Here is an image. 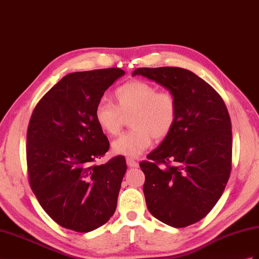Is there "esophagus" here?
Listing matches in <instances>:
<instances>
[{
  "label": "esophagus",
  "mask_w": 259,
  "mask_h": 259,
  "mask_svg": "<svg viewBox=\"0 0 259 259\" xmlns=\"http://www.w3.org/2000/svg\"><path fill=\"white\" fill-rule=\"evenodd\" d=\"M127 164L130 167H138V165H139V163H138L137 161H135L134 159H130V158H127Z\"/></svg>",
  "instance_id": "esophagus-1"
}]
</instances>
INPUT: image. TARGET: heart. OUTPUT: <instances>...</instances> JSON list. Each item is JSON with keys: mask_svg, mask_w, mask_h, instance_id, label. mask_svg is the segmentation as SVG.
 <instances>
[{"mask_svg": "<svg viewBox=\"0 0 259 259\" xmlns=\"http://www.w3.org/2000/svg\"><path fill=\"white\" fill-rule=\"evenodd\" d=\"M115 104L101 100L95 107V120L106 135L115 137L121 131L124 118L132 129L113 141L112 151L136 158L154 140H163L171 134L178 120V99L170 90H158L144 80H130L113 93Z\"/></svg>", "mask_w": 259, "mask_h": 259, "instance_id": "b5f03b06", "label": "heart"}]
</instances>
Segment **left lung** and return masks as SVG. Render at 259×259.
I'll return each mask as SVG.
<instances>
[{
  "mask_svg": "<svg viewBox=\"0 0 259 259\" xmlns=\"http://www.w3.org/2000/svg\"><path fill=\"white\" fill-rule=\"evenodd\" d=\"M172 92L178 120L171 134L140 162L149 212L173 227L196 223L223 194L232 170V122L224 100L184 68H137Z\"/></svg>",
  "mask_w": 259,
  "mask_h": 259,
  "instance_id": "8db88e82",
  "label": "left lung"
}]
</instances>
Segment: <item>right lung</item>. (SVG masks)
Returning a JSON list of instances; mask_svg holds the SVG:
<instances>
[{
    "label": "right lung",
    "mask_w": 259,
    "mask_h": 259,
    "mask_svg": "<svg viewBox=\"0 0 259 259\" xmlns=\"http://www.w3.org/2000/svg\"><path fill=\"white\" fill-rule=\"evenodd\" d=\"M123 74L105 68L66 75L41 97L29 119V185L44 211L67 230L94 231L116 211L127 164L122 155L95 164L110 144L94 112Z\"/></svg>",
    "instance_id": "add662e5"
}]
</instances>
